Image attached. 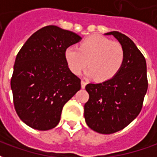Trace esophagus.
I'll return each mask as SVG.
<instances>
[{"mask_svg":"<svg viewBox=\"0 0 157 157\" xmlns=\"http://www.w3.org/2000/svg\"><path fill=\"white\" fill-rule=\"evenodd\" d=\"M81 83H82V88H85L86 85V82L84 80H82V82H81Z\"/></svg>","mask_w":157,"mask_h":157,"instance_id":"1","label":"esophagus"}]
</instances>
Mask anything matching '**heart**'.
I'll use <instances>...</instances> for the list:
<instances>
[{
    "instance_id": "b5f03b06",
    "label": "heart",
    "mask_w": 157,
    "mask_h": 157,
    "mask_svg": "<svg viewBox=\"0 0 157 157\" xmlns=\"http://www.w3.org/2000/svg\"><path fill=\"white\" fill-rule=\"evenodd\" d=\"M65 58L73 73L81 74L88 63L86 75L105 82L114 77L121 70L125 53L118 42L101 35H92L84 39L79 48L70 46L66 48Z\"/></svg>"
}]
</instances>
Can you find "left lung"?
<instances>
[{"instance_id": "left-lung-1", "label": "left lung", "mask_w": 157, "mask_h": 157, "mask_svg": "<svg viewBox=\"0 0 157 157\" xmlns=\"http://www.w3.org/2000/svg\"><path fill=\"white\" fill-rule=\"evenodd\" d=\"M113 35L124 49V65L118 74L102 83H89V100L84 106L86 124L92 130L109 135L124 128L140 113L147 88L146 62L135 43L121 33Z\"/></svg>"}]
</instances>
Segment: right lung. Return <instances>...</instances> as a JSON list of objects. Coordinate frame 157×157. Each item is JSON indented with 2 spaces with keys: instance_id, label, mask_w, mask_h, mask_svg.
Returning <instances> with one entry per match:
<instances>
[{
  "instance_id": "right-lung-1",
  "label": "right lung",
  "mask_w": 157,
  "mask_h": 157,
  "mask_svg": "<svg viewBox=\"0 0 157 157\" xmlns=\"http://www.w3.org/2000/svg\"><path fill=\"white\" fill-rule=\"evenodd\" d=\"M81 39L71 31L46 26L18 52L11 88L16 112L29 127L55 128L64 105L81 89V79L71 71L65 58V49Z\"/></svg>"
}]
</instances>
